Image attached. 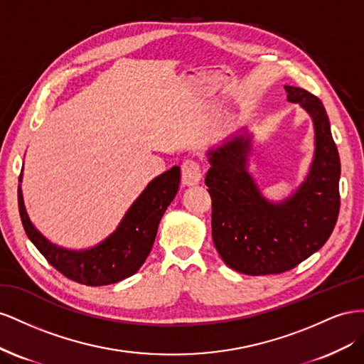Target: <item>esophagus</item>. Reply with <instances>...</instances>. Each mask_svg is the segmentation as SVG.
<instances>
[{"instance_id": "obj_1", "label": "esophagus", "mask_w": 364, "mask_h": 364, "mask_svg": "<svg viewBox=\"0 0 364 364\" xmlns=\"http://www.w3.org/2000/svg\"><path fill=\"white\" fill-rule=\"evenodd\" d=\"M181 178L184 186H195L203 178V171L198 161L186 160L181 166Z\"/></svg>"}]
</instances>
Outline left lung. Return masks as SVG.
<instances>
[{"instance_id": "1", "label": "left lung", "mask_w": 364, "mask_h": 364, "mask_svg": "<svg viewBox=\"0 0 364 364\" xmlns=\"http://www.w3.org/2000/svg\"><path fill=\"white\" fill-rule=\"evenodd\" d=\"M285 91L314 127L309 171L285 200L265 198L248 172L253 136L247 129L207 151L213 244L227 267L250 276L288 272L320 250L340 210V159L323 103L304 88L285 85Z\"/></svg>"}]
</instances>
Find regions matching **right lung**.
<instances>
[{"label": "right lung", "instance_id": "1", "mask_svg": "<svg viewBox=\"0 0 364 364\" xmlns=\"http://www.w3.org/2000/svg\"><path fill=\"white\" fill-rule=\"evenodd\" d=\"M21 181L23 172L19 176ZM178 186L180 168L173 166L144 188L116 230L97 245L85 250H70L50 242L30 221L21 186H18V205L28 240L50 265L77 284L100 287L120 282L139 272L151 253L161 216L175 198Z\"/></svg>", "mask_w": 364, "mask_h": 364}]
</instances>
